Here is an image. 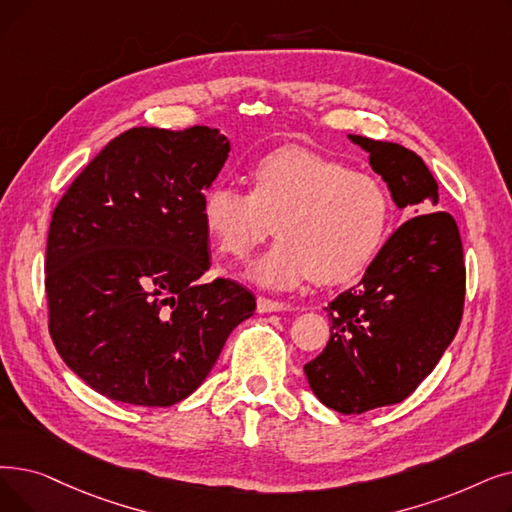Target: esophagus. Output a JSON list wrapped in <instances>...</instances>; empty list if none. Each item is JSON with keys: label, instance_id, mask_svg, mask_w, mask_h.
Here are the masks:
<instances>
[{"label": "esophagus", "instance_id": "1", "mask_svg": "<svg viewBox=\"0 0 512 512\" xmlns=\"http://www.w3.org/2000/svg\"><path fill=\"white\" fill-rule=\"evenodd\" d=\"M284 309H291V305H286L282 301H272L268 297H259L257 299V311H259V314H272V311H284Z\"/></svg>", "mask_w": 512, "mask_h": 512}]
</instances>
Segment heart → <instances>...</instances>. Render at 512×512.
I'll return each instance as SVG.
<instances>
[{
  "mask_svg": "<svg viewBox=\"0 0 512 512\" xmlns=\"http://www.w3.org/2000/svg\"><path fill=\"white\" fill-rule=\"evenodd\" d=\"M251 192L213 186L203 224L217 247L247 259L276 224L280 240L249 268L261 286L291 291L314 278L341 284L360 276L379 253L391 215L385 186L370 173L301 146L265 152L249 171Z\"/></svg>",
  "mask_w": 512,
  "mask_h": 512,
  "instance_id": "b5f03b06",
  "label": "heart"
}]
</instances>
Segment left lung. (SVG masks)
<instances>
[{
  "label": "left lung",
  "instance_id": "8db88e82",
  "mask_svg": "<svg viewBox=\"0 0 512 512\" xmlns=\"http://www.w3.org/2000/svg\"><path fill=\"white\" fill-rule=\"evenodd\" d=\"M410 217L383 244L364 278L328 303L330 339L303 366L320 402L341 414L399 404L427 379L456 337L466 270L456 221L439 203L437 182L416 152L349 136ZM429 210V214L424 211Z\"/></svg>",
  "mask_w": 512,
  "mask_h": 512
}]
</instances>
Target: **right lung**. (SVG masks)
I'll return each instance as SVG.
<instances>
[{"label":"right lung","instance_id":"1","mask_svg":"<svg viewBox=\"0 0 512 512\" xmlns=\"http://www.w3.org/2000/svg\"><path fill=\"white\" fill-rule=\"evenodd\" d=\"M230 142L205 125L133 127L60 198L46 249L50 335L64 364L115 402L167 408L201 387L255 311L209 270L205 190Z\"/></svg>","mask_w":512,"mask_h":512}]
</instances>
